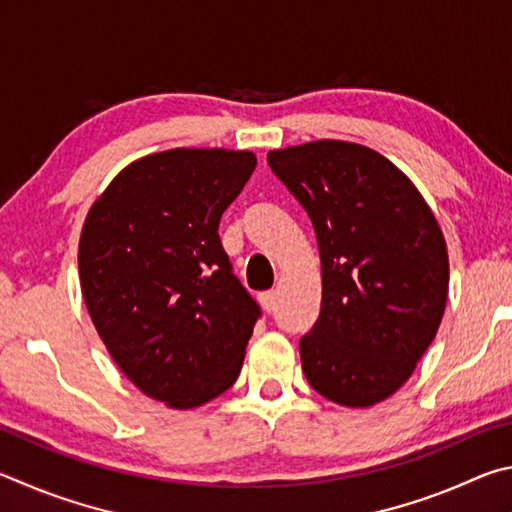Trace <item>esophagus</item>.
Listing matches in <instances>:
<instances>
[{
  "label": "esophagus",
  "mask_w": 512,
  "mask_h": 512,
  "mask_svg": "<svg viewBox=\"0 0 512 512\" xmlns=\"http://www.w3.org/2000/svg\"><path fill=\"white\" fill-rule=\"evenodd\" d=\"M258 299H261V306L267 310V312H272L274 308H276V292H261L258 294Z\"/></svg>",
  "instance_id": "obj_1"
}]
</instances>
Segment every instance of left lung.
Instances as JSON below:
<instances>
[{
	"mask_svg": "<svg viewBox=\"0 0 512 512\" xmlns=\"http://www.w3.org/2000/svg\"><path fill=\"white\" fill-rule=\"evenodd\" d=\"M310 215L321 258V312L301 337L310 387L344 407L393 396L441 326L450 261L414 182L360 143L321 139L267 152Z\"/></svg>",
	"mask_w": 512,
	"mask_h": 512,
	"instance_id": "8db88e82",
	"label": "left lung"
}]
</instances>
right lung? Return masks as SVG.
<instances>
[{
    "mask_svg": "<svg viewBox=\"0 0 512 512\" xmlns=\"http://www.w3.org/2000/svg\"><path fill=\"white\" fill-rule=\"evenodd\" d=\"M254 168L249 150L152 152L112 179L80 231V290L98 337L134 387L173 409L236 382L261 317L218 236Z\"/></svg>",
    "mask_w": 512,
    "mask_h": 512,
    "instance_id": "1",
    "label": "right lung"
}]
</instances>
